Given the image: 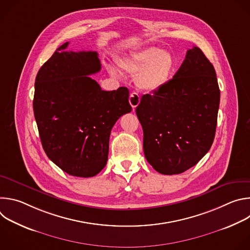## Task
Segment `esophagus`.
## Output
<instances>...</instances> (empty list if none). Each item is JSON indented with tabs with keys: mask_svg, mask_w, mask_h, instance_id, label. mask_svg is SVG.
Listing matches in <instances>:
<instances>
[{
	"mask_svg": "<svg viewBox=\"0 0 250 250\" xmlns=\"http://www.w3.org/2000/svg\"><path fill=\"white\" fill-rule=\"evenodd\" d=\"M139 102H140V96L137 93H135V92L131 93L130 96H129V104L132 106L133 110L138 105Z\"/></svg>",
	"mask_w": 250,
	"mask_h": 250,
	"instance_id": "1",
	"label": "esophagus"
}]
</instances>
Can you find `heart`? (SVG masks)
I'll return each instance as SVG.
<instances>
[{
  "mask_svg": "<svg viewBox=\"0 0 250 250\" xmlns=\"http://www.w3.org/2000/svg\"><path fill=\"white\" fill-rule=\"evenodd\" d=\"M121 67L131 75H136L137 86L147 92L161 89L168 81L174 68V58L169 52L157 47H147L132 52L120 60ZM110 72L118 75L116 68Z\"/></svg>",
  "mask_w": 250,
  "mask_h": 250,
  "instance_id": "obj_1",
  "label": "heart"
}]
</instances>
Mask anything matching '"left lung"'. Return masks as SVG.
Here are the masks:
<instances>
[{"instance_id": "8db88e82", "label": "left lung", "mask_w": 250, "mask_h": 250, "mask_svg": "<svg viewBox=\"0 0 250 250\" xmlns=\"http://www.w3.org/2000/svg\"><path fill=\"white\" fill-rule=\"evenodd\" d=\"M220 96L215 68L195 46L171 80L141 97L135 112L144 151L157 172L180 174L206 155L216 134Z\"/></svg>"}]
</instances>
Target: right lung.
Listing matches in <instances>:
<instances>
[{
    "label": "right lung",
    "instance_id": "add662e5",
    "mask_svg": "<svg viewBox=\"0 0 250 250\" xmlns=\"http://www.w3.org/2000/svg\"><path fill=\"white\" fill-rule=\"evenodd\" d=\"M59 46L35 78L33 113L48 158L69 175L93 177L106 164L111 130L131 112L128 89L104 91L89 75L101 70L96 51Z\"/></svg>",
    "mask_w": 250,
    "mask_h": 250
}]
</instances>
